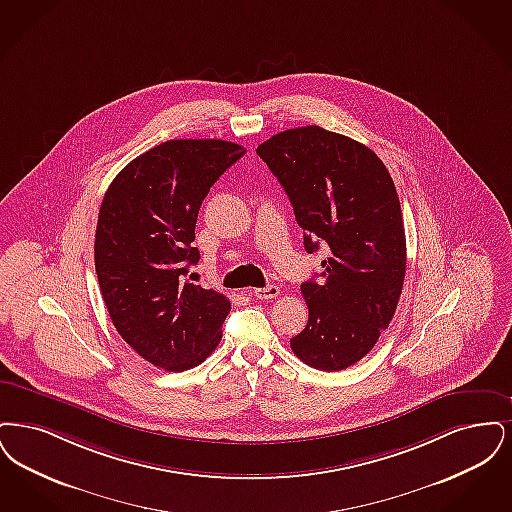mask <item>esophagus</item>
Here are the masks:
<instances>
[{"instance_id":"1","label":"esophagus","mask_w":512,"mask_h":512,"mask_svg":"<svg viewBox=\"0 0 512 512\" xmlns=\"http://www.w3.org/2000/svg\"><path fill=\"white\" fill-rule=\"evenodd\" d=\"M254 296H256L258 300H273V298L279 296V287L269 285V287H264V289H256L254 290Z\"/></svg>"}]
</instances>
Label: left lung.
Returning <instances> with one entry per match:
<instances>
[{
  "label": "left lung",
  "instance_id": "obj_1",
  "mask_svg": "<svg viewBox=\"0 0 512 512\" xmlns=\"http://www.w3.org/2000/svg\"><path fill=\"white\" fill-rule=\"evenodd\" d=\"M285 187L304 248L329 246L323 281H306L308 325L290 338L306 365L342 371L367 356L398 308L405 229L394 181L369 147L319 126L285 130L258 145Z\"/></svg>",
  "mask_w": 512,
  "mask_h": 512
}]
</instances>
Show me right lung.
Wrapping results in <instances>:
<instances>
[{
  "mask_svg": "<svg viewBox=\"0 0 512 512\" xmlns=\"http://www.w3.org/2000/svg\"><path fill=\"white\" fill-rule=\"evenodd\" d=\"M245 147L222 139H172L112 179L95 231V271L112 325L155 367H197L222 340L231 302L183 283L199 262L200 204Z\"/></svg>",
  "mask_w": 512,
  "mask_h": 512,
  "instance_id": "1",
  "label": "right lung"
}]
</instances>
